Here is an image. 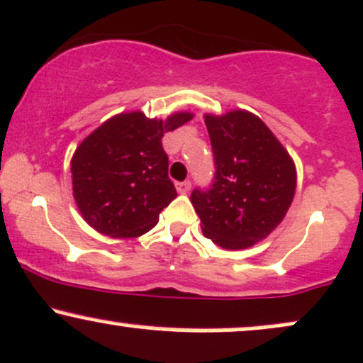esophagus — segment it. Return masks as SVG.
<instances>
[{
  "label": "esophagus",
  "instance_id": "esophagus-1",
  "mask_svg": "<svg viewBox=\"0 0 363 363\" xmlns=\"http://www.w3.org/2000/svg\"><path fill=\"white\" fill-rule=\"evenodd\" d=\"M175 188H177L179 193L186 194V193H188V191L191 189V181H182V182H177V184H175Z\"/></svg>",
  "mask_w": 363,
  "mask_h": 363
}]
</instances>
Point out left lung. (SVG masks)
Here are the masks:
<instances>
[{"instance_id": "1", "label": "left lung", "mask_w": 363, "mask_h": 363, "mask_svg": "<svg viewBox=\"0 0 363 363\" xmlns=\"http://www.w3.org/2000/svg\"><path fill=\"white\" fill-rule=\"evenodd\" d=\"M215 175L196 188L191 203L208 240L225 250H245L281 224L296 189L289 153L257 115L234 110L206 115Z\"/></svg>"}]
</instances>
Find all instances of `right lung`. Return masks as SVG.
<instances>
[{
    "label": "right lung",
    "mask_w": 363,
    "mask_h": 363,
    "mask_svg": "<svg viewBox=\"0 0 363 363\" xmlns=\"http://www.w3.org/2000/svg\"><path fill=\"white\" fill-rule=\"evenodd\" d=\"M191 118L186 111L165 122L141 111L121 113L79 145L72 184L87 224L110 238H138L157 225L162 210L177 196L162 138Z\"/></svg>",
    "instance_id": "right-lung-1"
}]
</instances>
